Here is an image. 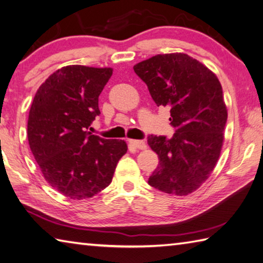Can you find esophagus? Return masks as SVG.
Here are the masks:
<instances>
[{"mask_svg":"<svg viewBox=\"0 0 263 263\" xmlns=\"http://www.w3.org/2000/svg\"><path fill=\"white\" fill-rule=\"evenodd\" d=\"M129 143L133 146H135L136 148H139V149H145L147 147L145 142L138 141V139H129Z\"/></svg>","mask_w":263,"mask_h":263,"instance_id":"obj_1","label":"esophagus"}]
</instances>
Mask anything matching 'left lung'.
Listing matches in <instances>:
<instances>
[{
	"label": "left lung",
	"instance_id": "8db88e82",
	"mask_svg": "<svg viewBox=\"0 0 263 263\" xmlns=\"http://www.w3.org/2000/svg\"><path fill=\"white\" fill-rule=\"evenodd\" d=\"M158 106H169L170 139L149 135L159 165L149 176L154 189L174 195L195 192L220 157L227 106L216 73L185 53L158 54L134 66Z\"/></svg>",
	"mask_w": 263,
	"mask_h": 263
}]
</instances>
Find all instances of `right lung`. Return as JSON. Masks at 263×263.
<instances>
[{"instance_id": "1", "label": "right lung", "mask_w": 263, "mask_h": 263, "mask_svg": "<svg viewBox=\"0 0 263 263\" xmlns=\"http://www.w3.org/2000/svg\"><path fill=\"white\" fill-rule=\"evenodd\" d=\"M112 71L62 67L41 85L31 103L27 125L31 153L47 183L69 199H89L108 187L128 149L122 139L87 130L101 114L99 96Z\"/></svg>"}]
</instances>
